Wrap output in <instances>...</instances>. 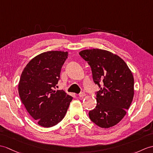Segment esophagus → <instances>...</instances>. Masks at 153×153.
I'll use <instances>...</instances> for the list:
<instances>
[{
    "label": "esophagus",
    "mask_w": 153,
    "mask_h": 153,
    "mask_svg": "<svg viewBox=\"0 0 153 153\" xmlns=\"http://www.w3.org/2000/svg\"><path fill=\"white\" fill-rule=\"evenodd\" d=\"M86 96V94H85V93H81L79 94V97H84Z\"/></svg>",
    "instance_id": "1"
}]
</instances>
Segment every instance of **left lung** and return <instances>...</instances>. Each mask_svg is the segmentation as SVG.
Segmentation results:
<instances>
[{
	"label": "left lung",
	"instance_id": "1",
	"mask_svg": "<svg viewBox=\"0 0 153 153\" xmlns=\"http://www.w3.org/2000/svg\"><path fill=\"white\" fill-rule=\"evenodd\" d=\"M79 53L90 65L94 83L100 87L97 93V106L88 113L90 119L103 128L116 125L125 116L133 100L132 72L119 56L107 50L85 49Z\"/></svg>",
	"mask_w": 153,
	"mask_h": 153
}]
</instances>
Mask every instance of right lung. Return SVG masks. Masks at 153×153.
<instances>
[{
    "instance_id": "1",
    "label": "right lung",
    "mask_w": 153,
    "mask_h": 153,
    "mask_svg": "<svg viewBox=\"0 0 153 153\" xmlns=\"http://www.w3.org/2000/svg\"><path fill=\"white\" fill-rule=\"evenodd\" d=\"M68 55V52L61 51L40 53L21 73L18 85L21 100L41 126L51 127L61 121L73 99L65 91L55 90Z\"/></svg>"
}]
</instances>
